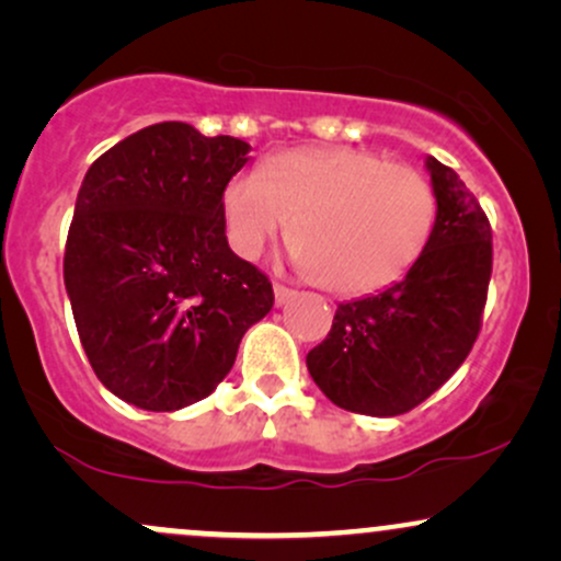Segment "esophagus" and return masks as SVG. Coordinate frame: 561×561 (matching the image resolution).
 Here are the masks:
<instances>
[{
	"instance_id": "esophagus-1",
	"label": "esophagus",
	"mask_w": 561,
	"mask_h": 561,
	"mask_svg": "<svg viewBox=\"0 0 561 561\" xmlns=\"http://www.w3.org/2000/svg\"><path fill=\"white\" fill-rule=\"evenodd\" d=\"M295 295H298V293H295V289H289V287H285V285H274V302H276V306H279V308L287 306V302L293 300Z\"/></svg>"
}]
</instances>
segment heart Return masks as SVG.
<instances>
[{
  "mask_svg": "<svg viewBox=\"0 0 561 561\" xmlns=\"http://www.w3.org/2000/svg\"><path fill=\"white\" fill-rule=\"evenodd\" d=\"M231 248L259 259L293 221V248L317 285L364 295L414 266L435 224L420 171L356 147H319L242 171L224 190Z\"/></svg>",
  "mask_w": 561,
  "mask_h": 561,
  "instance_id": "obj_1",
  "label": "heart"
}]
</instances>
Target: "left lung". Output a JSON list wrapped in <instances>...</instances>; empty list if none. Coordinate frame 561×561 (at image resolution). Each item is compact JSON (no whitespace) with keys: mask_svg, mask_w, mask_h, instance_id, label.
<instances>
[{"mask_svg":"<svg viewBox=\"0 0 561 561\" xmlns=\"http://www.w3.org/2000/svg\"><path fill=\"white\" fill-rule=\"evenodd\" d=\"M435 195L430 240L403 279L340 302L327 340L306 356L308 375L334 405L398 416L465 364L480 332L491 282V224L465 182L424 158Z\"/></svg>","mask_w":561,"mask_h":561,"instance_id":"obj_1","label":"left lung"}]
</instances>
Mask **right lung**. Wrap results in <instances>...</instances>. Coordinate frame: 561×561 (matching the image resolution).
<instances>
[{
  "label": "right lung",
  "instance_id": "1",
  "mask_svg": "<svg viewBox=\"0 0 561 561\" xmlns=\"http://www.w3.org/2000/svg\"><path fill=\"white\" fill-rule=\"evenodd\" d=\"M234 137L147 126L92 163L66 244V289L94 375L121 401L176 411L218 388L272 282L231 253L224 190L250 160Z\"/></svg>",
  "mask_w": 561,
  "mask_h": 561
}]
</instances>
